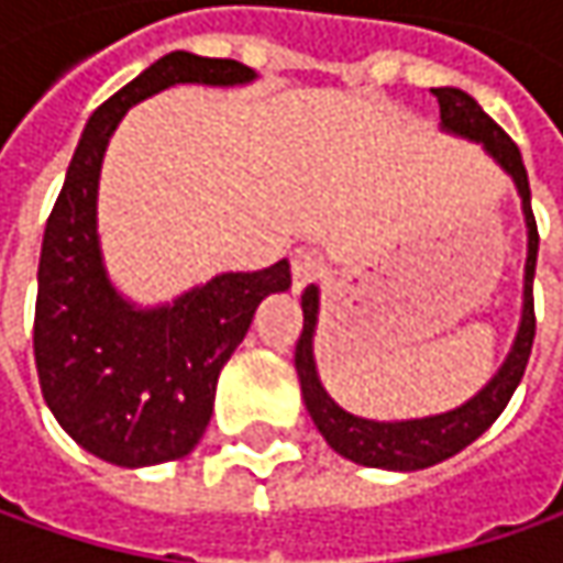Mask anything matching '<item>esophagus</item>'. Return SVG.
Listing matches in <instances>:
<instances>
[{
  "mask_svg": "<svg viewBox=\"0 0 563 563\" xmlns=\"http://www.w3.org/2000/svg\"><path fill=\"white\" fill-rule=\"evenodd\" d=\"M322 275V260L316 256L313 250H294L291 253V278L294 291H303L310 282H316Z\"/></svg>",
  "mask_w": 563,
  "mask_h": 563,
  "instance_id": "1",
  "label": "esophagus"
}]
</instances>
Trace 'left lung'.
<instances>
[{
    "label": "left lung",
    "instance_id": "1",
    "mask_svg": "<svg viewBox=\"0 0 563 563\" xmlns=\"http://www.w3.org/2000/svg\"><path fill=\"white\" fill-rule=\"evenodd\" d=\"M432 97L439 99L444 131L461 134L466 141L483 143L488 156L508 172L517 190H520L523 216H527V234H530L527 275H523V316H520V329H517L508 360L501 363V369L492 376V382L476 398L461 404L457 410H448V413H439V417H426V420L376 422L341 410L335 400L329 398V391L322 388V382L316 376L313 360L319 288L310 285L303 291V297H300L303 332H300L297 347H294V366H297V376H300V391H303V400H307V410L313 417L316 429L322 432V439L332 444L341 457L363 466H378V470H422V466H432L439 461L454 457L457 451H464L466 444L476 442L488 426L501 417L510 395L517 391L520 378L527 373L532 338H536L532 275H536V253H539V228H536V216H532L530 178H527V168H523V156H520L517 143L488 119L486 112L479 109V102L470 93L457 90V87H435Z\"/></svg>",
    "mask_w": 563,
    "mask_h": 563
}]
</instances>
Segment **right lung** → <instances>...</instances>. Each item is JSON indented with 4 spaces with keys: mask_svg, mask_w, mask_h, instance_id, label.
Listing matches in <instances>:
<instances>
[{
    "mask_svg": "<svg viewBox=\"0 0 563 563\" xmlns=\"http://www.w3.org/2000/svg\"><path fill=\"white\" fill-rule=\"evenodd\" d=\"M253 77L234 58L168 53L106 99L80 134L40 250L33 357L58 426L99 461L150 466L190 454L256 307L291 288L282 260L216 275L165 307L137 310L112 288L99 253V168L124 112L172 84L234 87Z\"/></svg>",
    "mask_w": 563,
    "mask_h": 563,
    "instance_id": "add662e5",
    "label": "right lung"
}]
</instances>
